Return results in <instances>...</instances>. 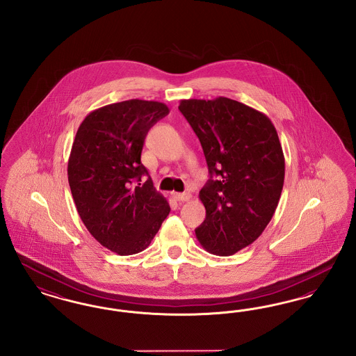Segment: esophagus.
I'll return each mask as SVG.
<instances>
[{"mask_svg": "<svg viewBox=\"0 0 356 356\" xmlns=\"http://www.w3.org/2000/svg\"><path fill=\"white\" fill-rule=\"evenodd\" d=\"M175 199H176L177 202H180V203H184V202H189V200L192 199V195L188 193V192H184V193H175Z\"/></svg>", "mask_w": 356, "mask_h": 356, "instance_id": "34e87169", "label": "esophagus"}]
</instances>
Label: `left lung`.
I'll return each instance as SVG.
<instances>
[{"mask_svg": "<svg viewBox=\"0 0 356 356\" xmlns=\"http://www.w3.org/2000/svg\"><path fill=\"white\" fill-rule=\"evenodd\" d=\"M179 109L211 175L199 193L205 220L195 234L211 254H236L263 234L280 200L286 167L279 136L264 113L227 97L181 100Z\"/></svg>", "mask_w": 356, "mask_h": 356, "instance_id": "8db88e82", "label": "left lung"}]
</instances>
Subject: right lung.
<instances>
[{
    "mask_svg": "<svg viewBox=\"0 0 356 356\" xmlns=\"http://www.w3.org/2000/svg\"><path fill=\"white\" fill-rule=\"evenodd\" d=\"M168 113L159 102L109 104L85 118L72 145L68 180L77 212L90 235L121 256L144 251L170 215L152 179L140 184L148 175L141 164L145 136Z\"/></svg>",
    "mask_w": 356,
    "mask_h": 356,
    "instance_id": "obj_1",
    "label": "right lung"
}]
</instances>
